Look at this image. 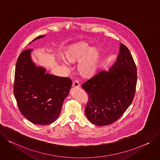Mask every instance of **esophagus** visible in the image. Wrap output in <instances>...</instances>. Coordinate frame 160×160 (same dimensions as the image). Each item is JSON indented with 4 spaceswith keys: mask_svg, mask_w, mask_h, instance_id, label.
I'll use <instances>...</instances> for the list:
<instances>
[{
    "mask_svg": "<svg viewBox=\"0 0 160 160\" xmlns=\"http://www.w3.org/2000/svg\"><path fill=\"white\" fill-rule=\"evenodd\" d=\"M72 86L74 88H79L80 86V84L78 80H75L72 83Z\"/></svg>",
    "mask_w": 160,
    "mask_h": 160,
    "instance_id": "obj_1",
    "label": "esophagus"
}]
</instances>
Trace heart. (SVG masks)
I'll use <instances>...</instances> for the list:
<instances>
[{"mask_svg": "<svg viewBox=\"0 0 160 160\" xmlns=\"http://www.w3.org/2000/svg\"><path fill=\"white\" fill-rule=\"evenodd\" d=\"M65 57L70 62L80 61L78 71L82 76L90 77L95 74L98 61V51L96 48L89 50V46L86 43H79L66 51Z\"/></svg>", "mask_w": 160, "mask_h": 160, "instance_id": "b5f03b06", "label": "heart"}]
</instances>
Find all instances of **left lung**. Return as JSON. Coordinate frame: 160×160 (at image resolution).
<instances>
[{
    "label": "left lung",
    "instance_id": "1",
    "mask_svg": "<svg viewBox=\"0 0 160 160\" xmlns=\"http://www.w3.org/2000/svg\"><path fill=\"white\" fill-rule=\"evenodd\" d=\"M137 81V67L128 48L121 44L119 54L109 71H100L82 84L88 94L85 114L97 126L111 125L132 103Z\"/></svg>",
    "mask_w": 160,
    "mask_h": 160
}]
</instances>
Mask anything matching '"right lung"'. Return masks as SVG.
Masks as SVG:
<instances>
[{
  "label": "right lung",
  "instance_id": "1",
  "mask_svg": "<svg viewBox=\"0 0 160 160\" xmlns=\"http://www.w3.org/2000/svg\"><path fill=\"white\" fill-rule=\"evenodd\" d=\"M43 37L40 35L33 41ZM31 51V49H26L18 58L14 95L23 116L37 125H48L58 118L72 81L46 74L45 68L35 66L30 58Z\"/></svg>",
  "mask_w": 160,
  "mask_h": 160
}]
</instances>
